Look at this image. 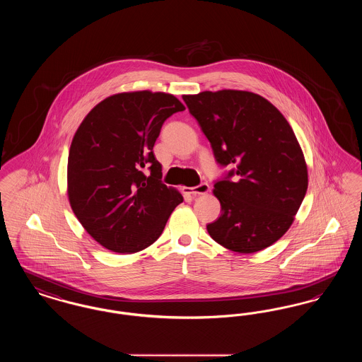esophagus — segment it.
Instances as JSON below:
<instances>
[{
	"label": "esophagus",
	"instance_id": "1",
	"mask_svg": "<svg viewBox=\"0 0 362 362\" xmlns=\"http://www.w3.org/2000/svg\"><path fill=\"white\" fill-rule=\"evenodd\" d=\"M209 185L207 183H201V185H198V186H195V187H191V189H185V191L187 192V194H191V195H204V194H207L209 192Z\"/></svg>",
	"mask_w": 362,
	"mask_h": 362
}]
</instances>
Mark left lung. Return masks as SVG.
Returning a JSON list of instances; mask_svg holds the SVG:
<instances>
[{"mask_svg":"<svg viewBox=\"0 0 362 362\" xmlns=\"http://www.w3.org/2000/svg\"><path fill=\"white\" fill-rule=\"evenodd\" d=\"M216 161L233 167L214 183L221 216L207 225L225 248L252 254L291 228L308 189V171L291 124L257 93L223 89L185 95Z\"/></svg>","mask_w":362,"mask_h":362,"instance_id":"left-lung-1","label":"left lung"}]
</instances>
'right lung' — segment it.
<instances>
[{
  "label": "right lung",
  "mask_w": 362,
  "mask_h": 362,
  "mask_svg": "<svg viewBox=\"0 0 362 362\" xmlns=\"http://www.w3.org/2000/svg\"><path fill=\"white\" fill-rule=\"evenodd\" d=\"M183 110L170 93L123 92L95 105L77 129L68 158L70 206L104 248L133 254L149 247L183 202L161 182L153 155L163 123Z\"/></svg>",
  "instance_id": "right-lung-1"
}]
</instances>
